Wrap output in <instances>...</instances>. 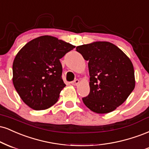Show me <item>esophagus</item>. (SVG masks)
<instances>
[{
  "label": "esophagus",
  "instance_id": "esophagus-1",
  "mask_svg": "<svg viewBox=\"0 0 149 149\" xmlns=\"http://www.w3.org/2000/svg\"><path fill=\"white\" fill-rule=\"evenodd\" d=\"M71 84H72V85H73V86H77L79 84V79H75L74 81H72Z\"/></svg>",
  "mask_w": 149,
  "mask_h": 149
}]
</instances>
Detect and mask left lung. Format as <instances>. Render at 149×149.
Instances as JSON below:
<instances>
[{
	"mask_svg": "<svg viewBox=\"0 0 149 149\" xmlns=\"http://www.w3.org/2000/svg\"><path fill=\"white\" fill-rule=\"evenodd\" d=\"M76 49L88 61L90 93L82 98L84 103L95 113L113 111L126 100L135 86L132 61L109 42H93Z\"/></svg>",
	"mask_w": 149,
	"mask_h": 149,
	"instance_id": "left-lung-1",
	"label": "left lung"
}]
</instances>
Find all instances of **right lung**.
<instances>
[{"label": "right lung", "mask_w": 149, "mask_h": 149, "mask_svg": "<svg viewBox=\"0 0 149 149\" xmlns=\"http://www.w3.org/2000/svg\"><path fill=\"white\" fill-rule=\"evenodd\" d=\"M75 46L51 36L35 38L19 50L12 65L14 86L26 105L34 110L57 102L65 84L60 59Z\"/></svg>", "instance_id": "right-lung-1"}]
</instances>
